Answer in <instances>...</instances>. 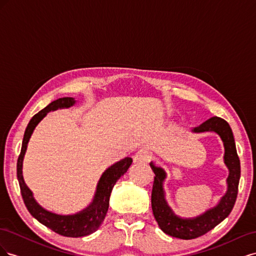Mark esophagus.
I'll return each mask as SVG.
<instances>
[{
  "label": "esophagus",
  "mask_w": 256,
  "mask_h": 256,
  "mask_svg": "<svg viewBox=\"0 0 256 256\" xmlns=\"http://www.w3.org/2000/svg\"><path fill=\"white\" fill-rule=\"evenodd\" d=\"M152 159V154L148 150H140L136 154V156L134 157V161L136 162V164H148V162Z\"/></svg>",
  "instance_id": "esophagus-1"
}]
</instances>
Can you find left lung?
<instances>
[{
  "label": "left lung",
  "instance_id": "8db88e82",
  "mask_svg": "<svg viewBox=\"0 0 256 256\" xmlns=\"http://www.w3.org/2000/svg\"><path fill=\"white\" fill-rule=\"evenodd\" d=\"M192 132H216L219 134L223 142L224 164L228 168V177L226 180L228 191L214 207L209 208L204 214L194 218L184 219L175 214L166 203L164 187H162L166 172L164 168L156 166L150 162V168L154 173L152 191V209L154 219L166 234L187 240L206 234L230 214L236 202L240 180V161L236 150L234 136L228 122L214 116L204 122L202 125L192 129Z\"/></svg>",
  "mask_w": 256,
  "mask_h": 256
}]
</instances>
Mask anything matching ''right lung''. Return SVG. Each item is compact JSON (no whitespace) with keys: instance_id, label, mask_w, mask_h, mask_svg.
I'll return each mask as SVG.
<instances>
[{"instance_id":"right-lung-1","label":"right lung","mask_w":256,"mask_h":256,"mask_svg":"<svg viewBox=\"0 0 256 256\" xmlns=\"http://www.w3.org/2000/svg\"><path fill=\"white\" fill-rule=\"evenodd\" d=\"M74 104L76 100L72 97L58 98L33 116L26 129L24 136H23L22 141L21 152L19 154L17 162V178L19 182L23 202H24L28 210L37 221H40L44 226H47L53 232H56V233L66 237L86 236L94 233V232L99 228L108 212L110 196L114 184L120 180V176L127 172V170L129 168L131 164H132V159L125 158L106 170V172L100 177L98 182L92 202L78 214L68 216L56 214L47 212L46 209L37 204L35 198H33L32 191L28 188L22 175L23 158H24L30 138L32 136L35 127L38 125V122L47 115L48 112L56 111L58 109H64V108H70Z\"/></svg>"}]
</instances>
